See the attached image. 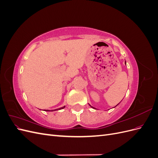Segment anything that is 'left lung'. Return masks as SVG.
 I'll use <instances>...</instances> for the list:
<instances>
[{
  "instance_id": "obj_1",
  "label": "left lung",
  "mask_w": 158,
  "mask_h": 158,
  "mask_svg": "<svg viewBox=\"0 0 158 158\" xmlns=\"http://www.w3.org/2000/svg\"><path fill=\"white\" fill-rule=\"evenodd\" d=\"M91 107H92V106H91ZM92 107V108H94V107Z\"/></svg>"
}]
</instances>
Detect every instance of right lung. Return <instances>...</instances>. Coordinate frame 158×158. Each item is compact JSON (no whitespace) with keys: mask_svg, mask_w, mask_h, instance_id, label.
Segmentation results:
<instances>
[{"mask_svg":"<svg viewBox=\"0 0 158 158\" xmlns=\"http://www.w3.org/2000/svg\"><path fill=\"white\" fill-rule=\"evenodd\" d=\"M64 107H65V106H64L63 107H61V108H59V109H55V110H58V109H59V110H60V109H63V108H64ZM45 111H49V110H45ZM54 111H55V110H54Z\"/></svg>","mask_w":158,"mask_h":158,"instance_id":"right-lung-1","label":"right lung"}]
</instances>
